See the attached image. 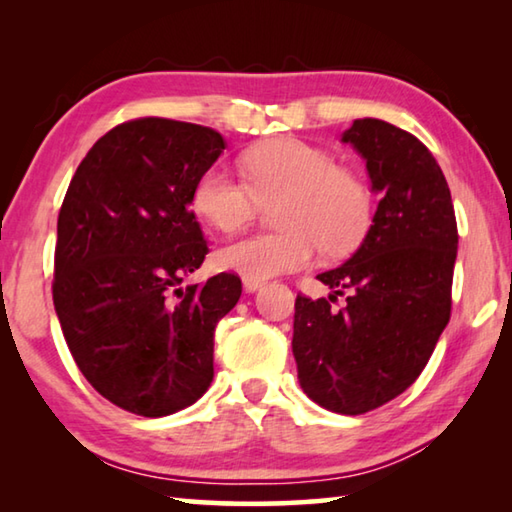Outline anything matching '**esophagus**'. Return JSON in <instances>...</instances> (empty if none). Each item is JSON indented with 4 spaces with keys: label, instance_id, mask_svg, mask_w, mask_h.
<instances>
[{
    "label": "esophagus",
    "instance_id": "1",
    "mask_svg": "<svg viewBox=\"0 0 512 512\" xmlns=\"http://www.w3.org/2000/svg\"><path fill=\"white\" fill-rule=\"evenodd\" d=\"M264 287V280H250V277H244V289L248 293H255L257 289Z\"/></svg>",
    "mask_w": 512,
    "mask_h": 512
}]
</instances>
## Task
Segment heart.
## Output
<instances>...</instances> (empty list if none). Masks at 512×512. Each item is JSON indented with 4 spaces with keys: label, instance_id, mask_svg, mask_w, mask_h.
<instances>
[{
    "label": "heart",
    "instance_id": "b5f03b06",
    "mask_svg": "<svg viewBox=\"0 0 512 512\" xmlns=\"http://www.w3.org/2000/svg\"><path fill=\"white\" fill-rule=\"evenodd\" d=\"M244 176L223 164L201 173L192 192L194 212L219 232H235L253 219L259 201L275 205L271 235H248L216 250L223 271L250 280L298 271L314 262L323 246L343 255L359 244L372 221V194L359 173L298 137H277L241 155Z\"/></svg>",
    "mask_w": 512,
    "mask_h": 512
}]
</instances>
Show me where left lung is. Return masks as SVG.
I'll list each match as a JSON object with an SVG mask.
<instances>
[{"mask_svg":"<svg viewBox=\"0 0 512 512\" xmlns=\"http://www.w3.org/2000/svg\"><path fill=\"white\" fill-rule=\"evenodd\" d=\"M341 142L366 160L379 205L357 253L318 275L329 298H296L291 345L309 400L361 415L427 366L452 311L458 230L443 169L418 137L366 117ZM343 290L346 305L334 310Z\"/></svg>","mask_w":512,"mask_h":512,"instance_id":"obj_1","label":"left lung"}]
</instances>
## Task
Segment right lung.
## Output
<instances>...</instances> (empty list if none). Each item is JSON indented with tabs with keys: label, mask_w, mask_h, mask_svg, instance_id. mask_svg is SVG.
<instances>
[{
	"label": "right lung",
	"mask_w": 512,
	"mask_h": 512,
	"mask_svg": "<svg viewBox=\"0 0 512 512\" xmlns=\"http://www.w3.org/2000/svg\"><path fill=\"white\" fill-rule=\"evenodd\" d=\"M212 128L160 117L119 124L76 169L58 214L54 307L92 388L144 418L194 404L214 377V329L241 280L180 287L207 255L192 205L219 160Z\"/></svg>",
	"instance_id": "add662e5"
}]
</instances>
